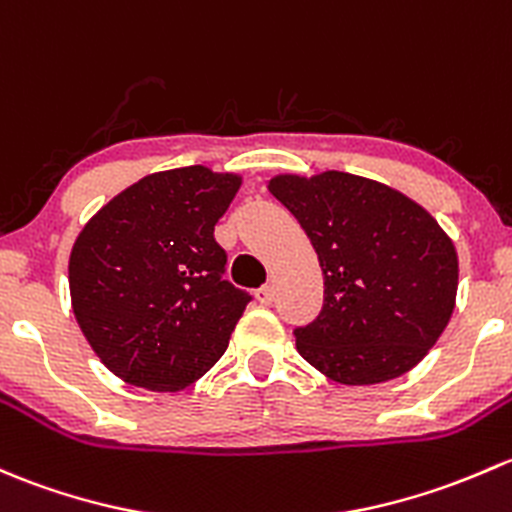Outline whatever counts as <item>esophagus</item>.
Masks as SVG:
<instances>
[{
	"instance_id": "34e87169",
	"label": "esophagus",
	"mask_w": 512,
	"mask_h": 512,
	"mask_svg": "<svg viewBox=\"0 0 512 512\" xmlns=\"http://www.w3.org/2000/svg\"><path fill=\"white\" fill-rule=\"evenodd\" d=\"M257 301H260L262 306H270L274 301V287H270V284H265V287L257 289Z\"/></svg>"
}]
</instances>
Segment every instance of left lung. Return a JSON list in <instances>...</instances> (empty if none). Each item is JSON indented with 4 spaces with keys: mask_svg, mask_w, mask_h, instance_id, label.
<instances>
[{
    "mask_svg": "<svg viewBox=\"0 0 512 512\" xmlns=\"http://www.w3.org/2000/svg\"><path fill=\"white\" fill-rule=\"evenodd\" d=\"M267 188L304 228L324 272V309L297 351L328 380L378 385L412 370L456 306L459 257L417 201L365 176L279 174Z\"/></svg>",
    "mask_w": 512,
    "mask_h": 512,
    "instance_id": "1",
    "label": "left lung"
}]
</instances>
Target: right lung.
I'll list each match as a JSON object with an SVG mask.
<instances>
[{"instance_id":"obj_1","label":"right lung","mask_w":512,"mask_h":512,"mask_svg":"<svg viewBox=\"0 0 512 512\" xmlns=\"http://www.w3.org/2000/svg\"><path fill=\"white\" fill-rule=\"evenodd\" d=\"M242 184L233 171L181 166L117 193L73 242L75 321L110 373L179 392L218 363L252 297L223 279L213 238Z\"/></svg>"}]
</instances>
